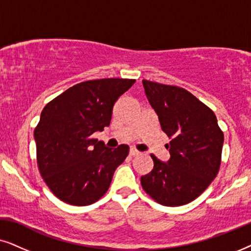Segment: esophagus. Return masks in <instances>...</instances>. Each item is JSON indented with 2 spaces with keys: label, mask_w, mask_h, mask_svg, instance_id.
I'll use <instances>...</instances> for the list:
<instances>
[{
  "label": "esophagus",
  "mask_w": 251,
  "mask_h": 251,
  "mask_svg": "<svg viewBox=\"0 0 251 251\" xmlns=\"http://www.w3.org/2000/svg\"><path fill=\"white\" fill-rule=\"evenodd\" d=\"M139 151H138V150H136L135 148H131V149H129V155H131V156H138L139 155Z\"/></svg>",
  "instance_id": "1"
}]
</instances>
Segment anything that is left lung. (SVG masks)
Wrapping results in <instances>:
<instances>
[{
    "instance_id": "8db88e82",
    "label": "left lung",
    "mask_w": 251,
    "mask_h": 251,
    "mask_svg": "<svg viewBox=\"0 0 251 251\" xmlns=\"http://www.w3.org/2000/svg\"><path fill=\"white\" fill-rule=\"evenodd\" d=\"M147 99L158 116L170 159L153 156V169L141 176L142 188L166 206L192 202L208 188L220 168L224 134L210 108L186 89L142 80Z\"/></svg>"
}]
</instances>
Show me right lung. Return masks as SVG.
Returning a JSON list of instances; mask_svg holds the SVG:
<instances>
[{
  "mask_svg": "<svg viewBox=\"0 0 251 251\" xmlns=\"http://www.w3.org/2000/svg\"><path fill=\"white\" fill-rule=\"evenodd\" d=\"M134 82L88 80L66 89L43 108L34 129L38 166L47 186L63 202L89 205L109 189L129 148H108L92 135L110 125L116 101Z\"/></svg>",
  "mask_w": 251,
  "mask_h": 251,
  "instance_id": "right-lung-1",
  "label": "right lung"
}]
</instances>
